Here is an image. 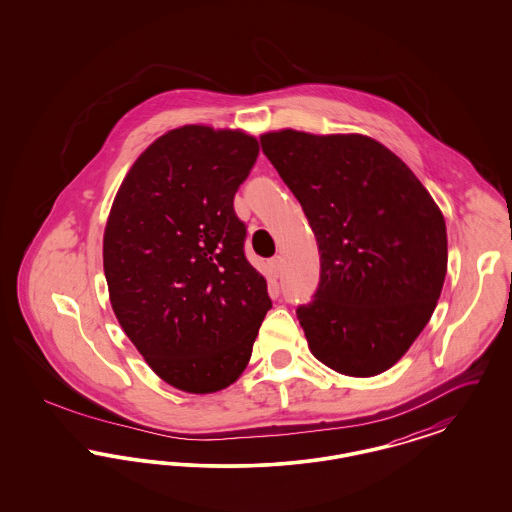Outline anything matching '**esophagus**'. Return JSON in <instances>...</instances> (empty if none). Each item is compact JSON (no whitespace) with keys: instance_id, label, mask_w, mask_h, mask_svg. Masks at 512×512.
Here are the masks:
<instances>
[{"instance_id":"1","label":"esophagus","mask_w":512,"mask_h":512,"mask_svg":"<svg viewBox=\"0 0 512 512\" xmlns=\"http://www.w3.org/2000/svg\"><path fill=\"white\" fill-rule=\"evenodd\" d=\"M268 268H270V274L274 278H280V274H282V261H280V257H272L268 261Z\"/></svg>"}]
</instances>
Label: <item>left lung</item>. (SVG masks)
<instances>
[{"instance_id": "1", "label": "left lung", "mask_w": 512, "mask_h": 512, "mask_svg": "<svg viewBox=\"0 0 512 512\" xmlns=\"http://www.w3.org/2000/svg\"><path fill=\"white\" fill-rule=\"evenodd\" d=\"M320 253L313 299L297 307L320 363L347 376L395 365L432 317L447 230L432 195L388 147L359 134L261 136Z\"/></svg>"}]
</instances>
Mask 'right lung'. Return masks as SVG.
Here are the masks:
<instances>
[{"label":"right lung","instance_id":"1","mask_svg":"<svg viewBox=\"0 0 512 512\" xmlns=\"http://www.w3.org/2000/svg\"><path fill=\"white\" fill-rule=\"evenodd\" d=\"M257 155L244 132L182 126L147 147L113 201L103 236L113 311L178 390L213 393L238 380L272 307L234 211Z\"/></svg>","mask_w":512,"mask_h":512}]
</instances>
